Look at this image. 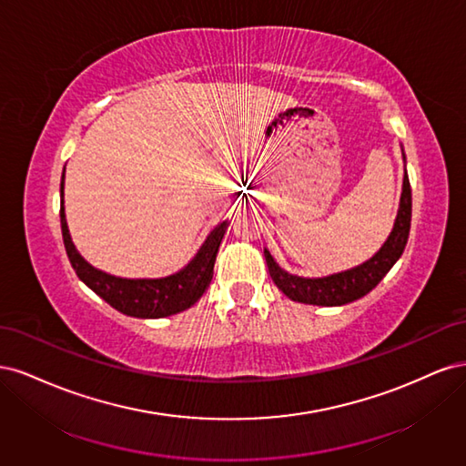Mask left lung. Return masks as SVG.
Wrapping results in <instances>:
<instances>
[{
	"label": "left lung",
	"instance_id": "left-lung-1",
	"mask_svg": "<svg viewBox=\"0 0 466 466\" xmlns=\"http://www.w3.org/2000/svg\"><path fill=\"white\" fill-rule=\"evenodd\" d=\"M410 219H412V190H410V180H408V175H404L397 221H394V228L387 238V243L380 247V250L373 258L354 268V270L334 274L329 278L309 279V278L291 276L281 270V268L274 262L270 252L264 248L268 272H270L272 281L278 286V289L284 291L291 301L322 305V307L351 303L363 298L365 293H370L379 281L385 278V274L390 270L392 264L400 258L408 241V233H410Z\"/></svg>",
	"mask_w": 466,
	"mask_h": 466
}]
</instances>
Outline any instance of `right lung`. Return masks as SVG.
Here are the masks:
<instances>
[{
	"instance_id": "1",
	"label": "right lung",
	"mask_w": 466,
	"mask_h": 466,
	"mask_svg": "<svg viewBox=\"0 0 466 466\" xmlns=\"http://www.w3.org/2000/svg\"><path fill=\"white\" fill-rule=\"evenodd\" d=\"M62 208H60V223H62V237L67 258L72 262V268L83 284L89 286L98 298H103L110 307L116 311L137 317V319H161L168 315H177L185 309L192 307L198 301L204 291L208 289L211 276H214V264L219 243L223 238L228 221L219 223L218 228L209 233L206 243L198 250L194 260L182 268L180 272L159 278V279H126L115 278L96 270L91 264L81 258L76 250L72 237L67 231L66 214H64V175H62Z\"/></svg>"
}]
</instances>
